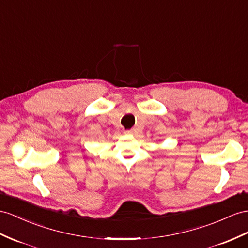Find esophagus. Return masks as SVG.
<instances>
[{
    "instance_id": "34e87169",
    "label": "esophagus",
    "mask_w": 248,
    "mask_h": 248,
    "mask_svg": "<svg viewBox=\"0 0 248 248\" xmlns=\"http://www.w3.org/2000/svg\"><path fill=\"white\" fill-rule=\"evenodd\" d=\"M124 135H131L132 134V131L131 130H126V131L124 132Z\"/></svg>"
}]
</instances>
